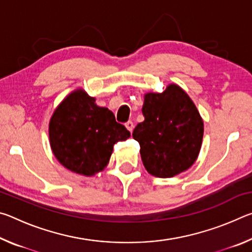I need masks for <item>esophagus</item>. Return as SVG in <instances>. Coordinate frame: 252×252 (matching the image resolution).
<instances>
[{
	"label": "esophagus",
	"instance_id": "34e87169",
	"mask_svg": "<svg viewBox=\"0 0 252 252\" xmlns=\"http://www.w3.org/2000/svg\"><path fill=\"white\" fill-rule=\"evenodd\" d=\"M126 129L129 130L130 132H132V130H133V127H134L133 122H132V121H127V122L126 123Z\"/></svg>",
	"mask_w": 252,
	"mask_h": 252
}]
</instances>
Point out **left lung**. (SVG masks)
Instances as JSON below:
<instances>
[{
	"instance_id": "obj_1",
	"label": "left lung",
	"mask_w": 252,
	"mask_h": 252,
	"mask_svg": "<svg viewBox=\"0 0 252 252\" xmlns=\"http://www.w3.org/2000/svg\"><path fill=\"white\" fill-rule=\"evenodd\" d=\"M144 121L132 133L147 171L172 178L194 163L201 149L203 121L190 96L177 84L144 94Z\"/></svg>"
}]
</instances>
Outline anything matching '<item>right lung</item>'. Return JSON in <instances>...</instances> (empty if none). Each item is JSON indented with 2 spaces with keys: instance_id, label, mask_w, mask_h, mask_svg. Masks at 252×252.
<instances>
[{
  "instance_id": "1",
  "label": "right lung",
  "mask_w": 252,
  "mask_h": 252,
  "mask_svg": "<svg viewBox=\"0 0 252 252\" xmlns=\"http://www.w3.org/2000/svg\"><path fill=\"white\" fill-rule=\"evenodd\" d=\"M50 144L63 167L82 176H94L109 163L113 146L130 136L109 109L95 104L83 90L70 93L51 117Z\"/></svg>"
}]
</instances>
